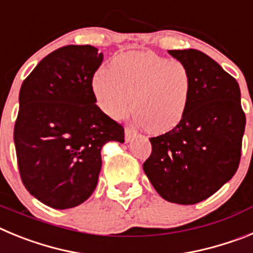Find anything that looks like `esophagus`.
I'll return each instance as SVG.
<instances>
[{
	"instance_id": "34e87169",
	"label": "esophagus",
	"mask_w": 253,
	"mask_h": 253,
	"mask_svg": "<svg viewBox=\"0 0 253 253\" xmlns=\"http://www.w3.org/2000/svg\"><path fill=\"white\" fill-rule=\"evenodd\" d=\"M134 137H135V131L126 126V128H125V140H126V142H130Z\"/></svg>"
}]
</instances>
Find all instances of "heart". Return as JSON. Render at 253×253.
Here are the masks:
<instances>
[{
    "label": "heart",
    "mask_w": 253,
    "mask_h": 253,
    "mask_svg": "<svg viewBox=\"0 0 253 253\" xmlns=\"http://www.w3.org/2000/svg\"><path fill=\"white\" fill-rule=\"evenodd\" d=\"M102 111L120 119L133 110V119L152 134L175 129L189 111L194 80L189 67L153 51L118 55L110 68H101L92 81Z\"/></svg>",
    "instance_id": "heart-1"
}]
</instances>
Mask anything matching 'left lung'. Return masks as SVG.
Returning <instances> with one entry per match:
<instances>
[{
  "label": "left lung",
  "instance_id": "obj_1",
  "mask_svg": "<svg viewBox=\"0 0 253 253\" xmlns=\"http://www.w3.org/2000/svg\"><path fill=\"white\" fill-rule=\"evenodd\" d=\"M169 53L189 67L193 99L175 129L149 139L152 153L143 169L165 200L193 205L216 193L236 173L246 115L238 82L215 60L196 49Z\"/></svg>",
  "mask_w": 253,
  "mask_h": 253
}]
</instances>
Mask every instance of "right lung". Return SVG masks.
Masks as SVG:
<instances>
[{"mask_svg":"<svg viewBox=\"0 0 253 253\" xmlns=\"http://www.w3.org/2000/svg\"><path fill=\"white\" fill-rule=\"evenodd\" d=\"M102 53L67 45L38 63L20 88L13 129L22 184L39 202L69 209L92 195L105 143H124V128L104 114L92 90Z\"/></svg>","mask_w":253,"mask_h":253,"instance_id":"obj_1","label":"right lung"}]
</instances>
